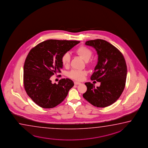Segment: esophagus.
I'll list each match as a JSON object with an SVG mask.
<instances>
[{
  "label": "esophagus",
  "instance_id": "obj_1",
  "mask_svg": "<svg viewBox=\"0 0 148 148\" xmlns=\"http://www.w3.org/2000/svg\"><path fill=\"white\" fill-rule=\"evenodd\" d=\"M74 84H75V85H79V84H80L81 83L79 82H76V81H75V82H74Z\"/></svg>",
  "mask_w": 148,
  "mask_h": 148
}]
</instances>
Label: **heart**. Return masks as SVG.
<instances>
[{
	"label": "heart",
	"mask_w": 148,
	"mask_h": 148,
	"mask_svg": "<svg viewBox=\"0 0 148 148\" xmlns=\"http://www.w3.org/2000/svg\"><path fill=\"white\" fill-rule=\"evenodd\" d=\"M75 53L86 61V63H88V60H90L93 55L92 51L89 48L84 46H81L76 49ZM70 58L71 57L69 53H65L63 54L61 58V62L64 67L68 66L70 63ZM86 74L87 72L85 70L74 69L68 73V76L75 80L81 81L84 79Z\"/></svg>",
	"instance_id": "b5f03b06"
}]
</instances>
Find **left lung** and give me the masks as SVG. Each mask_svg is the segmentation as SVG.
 <instances>
[{"instance_id":"left-lung-1","label":"left lung","mask_w":148,"mask_h":148,"mask_svg":"<svg viewBox=\"0 0 148 148\" xmlns=\"http://www.w3.org/2000/svg\"><path fill=\"white\" fill-rule=\"evenodd\" d=\"M85 45L95 49L98 62L91 80L100 82L96 88L85 83L87 90L83 97L93 106L103 108L118 100L124 90L127 76V66L123 54L114 45L102 39L88 40Z\"/></svg>"}]
</instances>
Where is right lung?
I'll return each instance as SVG.
<instances>
[{
	"mask_svg": "<svg viewBox=\"0 0 148 148\" xmlns=\"http://www.w3.org/2000/svg\"><path fill=\"white\" fill-rule=\"evenodd\" d=\"M80 42L73 40H46L33 48L24 65V85L29 97L43 108H54L62 103L74 85L69 79H62L58 84L50 78L63 68L61 58Z\"/></svg>",
	"mask_w": 148,
	"mask_h": 148,
	"instance_id": "add662e5",
	"label": "right lung"
}]
</instances>
